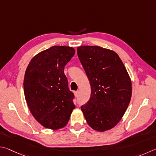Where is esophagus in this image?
I'll return each mask as SVG.
<instances>
[{
    "label": "esophagus",
    "instance_id": "obj_1",
    "mask_svg": "<svg viewBox=\"0 0 156 156\" xmlns=\"http://www.w3.org/2000/svg\"><path fill=\"white\" fill-rule=\"evenodd\" d=\"M74 93H75V97H78L79 91H75V92H74Z\"/></svg>",
    "mask_w": 156,
    "mask_h": 156
}]
</instances>
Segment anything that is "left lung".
I'll use <instances>...</instances> for the list:
<instances>
[{"label":"left lung","mask_w":156,"mask_h":156,"mask_svg":"<svg viewBox=\"0 0 156 156\" xmlns=\"http://www.w3.org/2000/svg\"><path fill=\"white\" fill-rule=\"evenodd\" d=\"M77 55L91 86L88 102L81 107L89 126L105 132L116 126L129 104L132 81L116 52L99 46H81Z\"/></svg>","instance_id":"obj_1"}]
</instances>
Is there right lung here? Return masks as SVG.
I'll return each mask as SVG.
<instances>
[{
	"instance_id": "1",
	"label": "right lung",
	"mask_w": 156,
	"mask_h": 156,
	"mask_svg": "<svg viewBox=\"0 0 156 156\" xmlns=\"http://www.w3.org/2000/svg\"><path fill=\"white\" fill-rule=\"evenodd\" d=\"M75 53L70 46H52L35 55L27 68L23 84L27 104L35 120L48 129L65 127L75 108L64 71Z\"/></svg>"
}]
</instances>
